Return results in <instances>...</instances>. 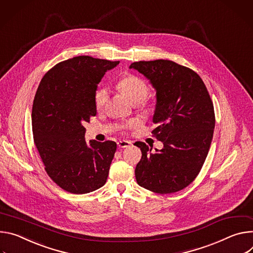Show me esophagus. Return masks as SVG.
<instances>
[{"mask_svg": "<svg viewBox=\"0 0 253 253\" xmlns=\"http://www.w3.org/2000/svg\"><path fill=\"white\" fill-rule=\"evenodd\" d=\"M118 146H119V148H122V149L128 148V147L131 146V142H129V141H119Z\"/></svg>", "mask_w": 253, "mask_h": 253, "instance_id": "1", "label": "esophagus"}]
</instances>
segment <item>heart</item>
Returning <instances> with one entry per match:
<instances>
[{
  "label": "heart",
  "mask_w": 253,
  "mask_h": 253,
  "mask_svg": "<svg viewBox=\"0 0 253 253\" xmlns=\"http://www.w3.org/2000/svg\"><path fill=\"white\" fill-rule=\"evenodd\" d=\"M118 88L125 93L128 99L133 103H139L145 100L149 95L150 88L147 82L136 75L127 74L121 77L117 84ZM108 99V91L105 87H100L95 91L94 94V105L97 110L102 109ZM132 124L126 125V126H131Z\"/></svg>",
  "instance_id": "obj_1"
}]
</instances>
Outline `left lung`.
<instances>
[{"label": "left lung", "mask_w": 253, "mask_h": 253, "mask_svg": "<svg viewBox=\"0 0 253 253\" xmlns=\"http://www.w3.org/2000/svg\"><path fill=\"white\" fill-rule=\"evenodd\" d=\"M129 68L144 74L156 89L152 131L164 144L152 151L145 143L135 167L137 184L158 194L183 190L198 176L212 142L215 114L201 77L192 69L171 60L138 61Z\"/></svg>", "instance_id": "obj_1"}]
</instances>
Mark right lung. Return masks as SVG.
Segmentation results:
<instances>
[{
    "label": "right lung",
    "mask_w": 253,
    "mask_h": 253,
    "mask_svg": "<svg viewBox=\"0 0 253 253\" xmlns=\"http://www.w3.org/2000/svg\"><path fill=\"white\" fill-rule=\"evenodd\" d=\"M119 63L77 56L52 67L36 91L32 107L34 143L48 176L69 193L95 191L107 180L117 144L94 139L87 144L83 125L96 116L97 84Z\"/></svg>",
    "instance_id": "1"
}]
</instances>
